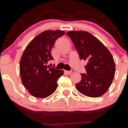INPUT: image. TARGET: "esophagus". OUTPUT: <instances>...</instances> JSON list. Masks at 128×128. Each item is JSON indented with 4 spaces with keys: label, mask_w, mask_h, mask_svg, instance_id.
<instances>
[{
    "label": "esophagus",
    "mask_w": 128,
    "mask_h": 128,
    "mask_svg": "<svg viewBox=\"0 0 128 128\" xmlns=\"http://www.w3.org/2000/svg\"><path fill=\"white\" fill-rule=\"evenodd\" d=\"M64 72L66 74H67L68 75H70L71 73H72V71H68V70H64Z\"/></svg>",
    "instance_id": "obj_1"
}]
</instances>
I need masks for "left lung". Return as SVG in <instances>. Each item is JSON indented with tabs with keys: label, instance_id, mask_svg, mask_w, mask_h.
Returning a JSON list of instances; mask_svg holds the SVG:
<instances>
[{
	"label": "left lung",
	"instance_id": "1",
	"mask_svg": "<svg viewBox=\"0 0 128 128\" xmlns=\"http://www.w3.org/2000/svg\"><path fill=\"white\" fill-rule=\"evenodd\" d=\"M70 38L80 60L87 61L86 74L76 89L84 96L98 98L108 90L115 76V64L108 49L96 37L86 31H69Z\"/></svg>",
	"mask_w": 128,
	"mask_h": 128
}]
</instances>
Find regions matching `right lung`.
I'll return each instance as SVG.
<instances>
[{
  "label": "right lung",
  "mask_w": 128,
  "mask_h": 128,
  "mask_svg": "<svg viewBox=\"0 0 128 128\" xmlns=\"http://www.w3.org/2000/svg\"><path fill=\"white\" fill-rule=\"evenodd\" d=\"M65 34L62 30H47L39 34L25 48L20 63L22 84L32 96L45 98L58 87L64 71L47 66L53 60L51 52L55 41Z\"/></svg>",
  "instance_id": "1"
}]
</instances>
